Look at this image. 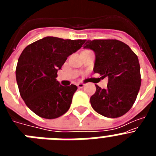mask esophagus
Returning a JSON list of instances; mask_svg holds the SVG:
<instances>
[{"label": "esophagus", "mask_w": 156, "mask_h": 156, "mask_svg": "<svg viewBox=\"0 0 156 156\" xmlns=\"http://www.w3.org/2000/svg\"><path fill=\"white\" fill-rule=\"evenodd\" d=\"M77 87H78V88H83V87H84V84H83V83H78V84H77Z\"/></svg>", "instance_id": "34e87169"}]
</instances>
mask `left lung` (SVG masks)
<instances>
[{
    "mask_svg": "<svg viewBox=\"0 0 156 156\" xmlns=\"http://www.w3.org/2000/svg\"><path fill=\"white\" fill-rule=\"evenodd\" d=\"M83 48L94 51V72L108 78L106 89L95 84L90 100L92 108L108 118L122 116L131 108L140 90L138 58L127 44L115 39L88 40Z\"/></svg>",
    "mask_w": 156,
    "mask_h": 156,
    "instance_id": "8db88e82",
    "label": "left lung"
}]
</instances>
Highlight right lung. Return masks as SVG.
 Returning <instances> with one entry per match:
<instances>
[{"mask_svg": "<svg viewBox=\"0 0 156 156\" xmlns=\"http://www.w3.org/2000/svg\"><path fill=\"white\" fill-rule=\"evenodd\" d=\"M86 40L47 37L32 43L19 56L16 74L22 98L30 110L44 119H55L68 111L77 87L62 86L58 70Z\"/></svg>", "mask_w": 156, "mask_h": 156, "instance_id": "obj_1", "label": "right lung"}]
</instances>
